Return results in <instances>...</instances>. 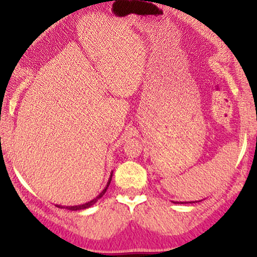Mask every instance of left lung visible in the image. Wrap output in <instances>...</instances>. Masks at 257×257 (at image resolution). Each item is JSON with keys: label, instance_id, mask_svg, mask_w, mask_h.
Segmentation results:
<instances>
[{"label": "left lung", "instance_id": "8db88e82", "mask_svg": "<svg viewBox=\"0 0 257 257\" xmlns=\"http://www.w3.org/2000/svg\"><path fill=\"white\" fill-rule=\"evenodd\" d=\"M197 202V200H196ZM174 203H194V202H174Z\"/></svg>", "mask_w": 257, "mask_h": 257}]
</instances>
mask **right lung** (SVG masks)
<instances>
[{"instance_id":"1","label":"right lung","mask_w":257,"mask_h":257,"mask_svg":"<svg viewBox=\"0 0 257 257\" xmlns=\"http://www.w3.org/2000/svg\"><path fill=\"white\" fill-rule=\"evenodd\" d=\"M111 179H112V173H111V175H110V179H108L107 184H106V186H105V188H104V190H102L101 192H100V194H99L98 197H96V198L91 199L90 202H88V203H84V204H81V205H73V206H63V205H58V204H57V206H58V208H65V209H67V210H72V211H73V210H83V209L90 208L91 205H94V204H95L96 202H98V199H99V198H101V197L104 196L105 192H106V190H107L108 185H110V182H111Z\"/></svg>"}]
</instances>
